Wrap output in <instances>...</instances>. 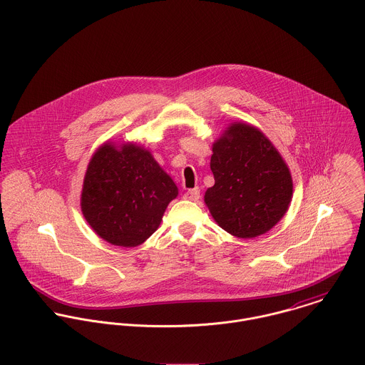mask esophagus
<instances>
[{
    "label": "esophagus",
    "mask_w": 365,
    "mask_h": 365,
    "mask_svg": "<svg viewBox=\"0 0 365 365\" xmlns=\"http://www.w3.org/2000/svg\"><path fill=\"white\" fill-rule=\"evenodd\" d=\"M184 198L185 200H190V201H198L200 200V188L195 187L192 190H188L185 194H184Z\"/></svg>",
    "instance_id": "34e87169"
}]
</instances>
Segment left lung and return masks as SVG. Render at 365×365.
<instances>
[{"label":"left lung","mask_w":365,"mask_h":365,"mask_svg":"<svg viewBox=\"0 0 365 365\" xmlns=\"http://www.w3.org/2000/svg\"><path fill=\"white\" fill-rule=\"evenodd\" d=\"M215 185L204 201L215 222L232 236L253 239L272 229L292 200L285 160L259 128L232 122L212 145Z\"/></svg>","instance_id":"obj_1"}]
</instances>
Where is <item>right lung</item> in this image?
I'll return each mask as SVG.
<instances>
[{"mask_svg": "<svg viewBox=\"0 0 365 365\" xmlns=\"http://www.w3.org/2000/svg\"><path fill=\"white\" fill-rule=\"evenodd\" d=\"M177 195L175 182L150 150L133 142H105L88 163L80 204L105 242L136 247L156 232Z\"/></svg>", "mask_w": 365, "mask_h": 365, "instance_id": "1", "label": "right lung"}]
</instances>
